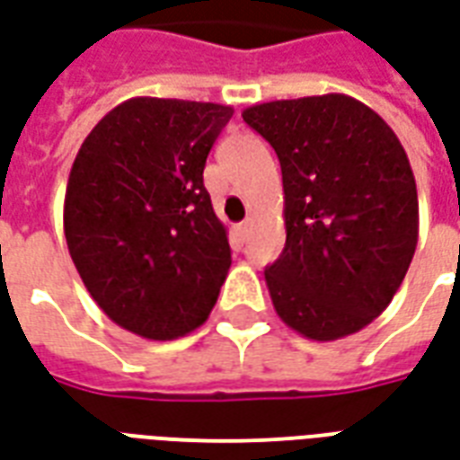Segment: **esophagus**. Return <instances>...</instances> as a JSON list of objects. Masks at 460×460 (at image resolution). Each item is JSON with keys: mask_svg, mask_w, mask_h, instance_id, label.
I'll return each mask as SVG.
<instances>
[{"mask_svg": "<svg viewBox=\"0 0 460 460\" xmlns=\"http://www.w3.org/2000/svg\"><path fill=\"white\" fill-rule=\"evenodd\" d=\"M251 224H253V221L246 219V221H241L239 226H236V234H239L241 239H246V236H248V231H251Z\"/></svg>", "mask_w": 460, "mask_h": 460, "instance_id": "34e87169", "label": "esophagus"}]
</instances>
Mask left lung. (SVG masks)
Wrapping results in <instances>:
<instances>
[{"label":"left lung","mask_w":460,"mask_h":460,"mask_svg":"<svg viewBox=\"0 0 460 460\" xmlns=\"http://www.w3.org/2000/svg\"><path fill=\"white\" fill-rule=\"evenodd\" d=\"M278 153L285 248L265 285L312 341L368 326L400 290L420 236L417 182L400 138L363 102L316 94L243 109Z\"/></svg>","instance_id":"left-lung-1"}]
</instances>
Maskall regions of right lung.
Segmentation results:
<instances>
[{
	"mask_svg": "<svg viewBox=\"0 0 460 460\" xmlns=\"http://www.w3.org/2000/svg\"><path fill=\"white\" fill-rule=\"evenodd\" d=\"M234 109L134 97L84 138L63 229L92 299L131 334L170 341L207 322L231 265L204 163Z\"/></svg>",
	"mask_w": 460,
	"mask_h": 460,
	"instance_id": "right-lung-1",
	"label": "right lung"
}]
</instances>
